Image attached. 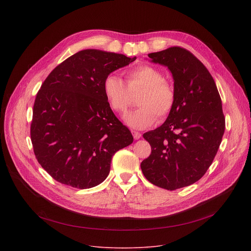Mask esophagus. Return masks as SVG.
I'll return each instance as SVG.
<instances>
[{
  "label": "esophagus",
  "mask_w": 251,
  "mask_h": 251,
  "mask_svg": "<svg viewBox=\"0 0 251 251\" xmlns=\"http://www.w3.org/2000/svg\"><path fill=\"white\" fill-rule=\"evenodd\" d=\"M132 134H133L134 139H136V140H138L142 137V134L140 132H137V131H132Z\"/></svg>",
  "instance_id": "esophagus-1"
}]
</instances>
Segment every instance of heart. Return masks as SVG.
I'll list each match as a JSON object with an SVG mask.
<instances>
[{"instance_id":"1","label":"heart","mask_w":251,"mask_h":251,"mask_svg":"<svg viewBox=\"0 0 251 251\" xmlns=\"http://www.w3.org/2000/svg\"><path fill=\"white\" fill-rule=\"evenodd\" d=\"M126 77L127 85L115 75H107L103 81V93L111 109L121 114L132 104L133 94L143 89L138 99L141 106L124 118L129 127L145 129L154 124L157 115L162 119L170 114L175 105V90L158 68L140 65L128 70Z\"/></svg>"}]
</instances>
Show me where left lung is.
I'll return each mask as SVG.
<instances>
[{"label": "left lung", "instance_id": "obj_1", "mask_svg": "<svg viewBox=\"0 0 251 251\" xmlns=\"http://www.w3.org/2000/svg\"><path fill=\"white\" fill-rule=\"evenodd\" d=\"M148 56L171 71L176 100L166 121L143 135L152 152L141 169L150 183L174 191L205 174L220 148L226 119L216 82L193 53L174 47Z\"/></svg>", "mask_w": 251, "mask_h": 251}]
</instances>
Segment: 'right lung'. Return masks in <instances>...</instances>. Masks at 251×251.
Instances as JSON below:
<instances>
[{
    "mask_svg": "<svg viewBox=\"0 0 251 251\" xmlns=\"http://www.w3.org/2000/svg\"><path fill=\"white\" fill-rule=\"evenodd\" d=\"M136 59L83 50L57 65L35 97L30 139L35 158L55 181L85 190L108 176L113 155L133 143L114 115L103 81Z\"/></svg>",
    "mask_w": 251,
    "mask_h": 251,
    "instance_id": "obj_1",
    "label": "right lung"
}]
</instances>
